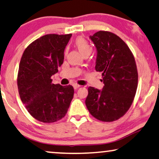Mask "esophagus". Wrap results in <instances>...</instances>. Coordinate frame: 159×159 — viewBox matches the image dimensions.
<instances>
[{
    "instance_id": "1",
    "label": "esophagus",
    "mask_w": 159,
    "mask_h": 159,
    "mask_svg": "<svg viewBox=\"0 0 159 159\" xmlns=\"http://www.w3.org/2000/svg\"><path fill=\"white\" fill-rule=\"evenodd\" d=\"M73 88H74V89H79V87L80 86V85H79V84H73Z\"/></svg>"
}]
</instances>
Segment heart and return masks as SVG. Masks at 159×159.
I'll return each mask as SVG.
<instances>
[{"instance_id":"b5f03b06","label":"heart","mask_w":159,"mask_h":159,"mask_svg":"<svg viewBox=\"0 0 159 159\" xmlns=\"http://www.w3.org/2000/svg\"><path fill=\"white\" fill-rule=\"evenodd\" d=\"M75 45L81 54L85 55H89L92 52V47L89 42L83 37H77L75 40Z\"/></svg>"}]
</instances>
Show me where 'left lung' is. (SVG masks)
<instances>
[{
    "label": "left lung",
    "instance_id": "1",
    "mask_svg": "<svg viewBox=\"0 0 159 159\" xmlns=\"http://www.w3.org/2000/svg\"><path fill=\"white\" fill-rule=\"evenodd\" d=\"M97 50L96 70L102 73V91L89 87L87 109L96 119L113 122L131 107L138 87L135 57L127 44L117 35L99 31L90 37Z\"/></svg>",
    "mask_w": 159,
    "mask_h": 159
}]
</instances>
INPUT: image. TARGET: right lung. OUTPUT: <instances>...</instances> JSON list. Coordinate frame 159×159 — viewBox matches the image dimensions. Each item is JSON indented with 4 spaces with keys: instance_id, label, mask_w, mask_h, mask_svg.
<instances>
[{
    "instance_id": "right-lung-1",
    "label": "right lung",
    "mask_w": 159,
    "mask_h": 159,
    "mask_svg": "<svg viewBox=\"0 0 159 159\" xmlns=\"http://www.w3.org/2000/svg\"><path fill=\"white\" fill-rule=\"evenodd\" d=\"M71 34H47L25 49L19 63L17 85L21 102L38 121L52 123L66 116L74 94L72 86L52 83L64 60Z\"/></svg>"
}]
</instances>
